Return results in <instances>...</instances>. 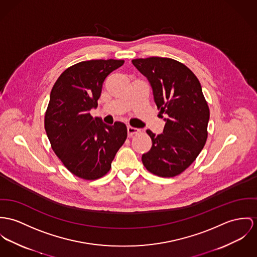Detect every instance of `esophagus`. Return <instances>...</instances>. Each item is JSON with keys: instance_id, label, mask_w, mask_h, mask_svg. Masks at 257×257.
Listing matches in <instances>:
<instances>
[{"instance_id": "34e87169", "label": "esophagus", "mask_w": 257, "mask_h": 257, "mask_svg": "<svg viewBox=\"0 0 257 257\" xmlns=\"http://www.w3.org/2000/svg\"><path fill=\"white\" fill-rule=\"evenodd\" d=\"M127 132H128V136H129V137H132V136L138 134L139 129L134 128V127H132V126H128V127H127Z\"/></svg>"}]
</instances>
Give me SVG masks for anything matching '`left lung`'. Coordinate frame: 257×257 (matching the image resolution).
<instances>
[{
	"instance_id": "obj_1",
	"label": "left lung",
	"mask_w": 257,
	"mask_h": 257,
	"mask_svg": "<svg viewBox=\"0 0 257 257\" xmlns=\"http://www.w3.org/2000/svg\"><path fill=\"white\" fill-rule=\"evenodd\" d=\"M150 81L161 117L163 133L152 139L151 150L142 156L144 166L159 177H175L198 158L207 140L209 107L197 76L185 64L169 58L132 60Z\"/></svg>"
}]
</instances>
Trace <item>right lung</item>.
I'll return each mask as SVG.
<instances>
[{
	"label": "right lung",
	"instance_id": "add662e5",
	"mask_svg": "<svg viewBox=\"0 0 257 257\" xmlns=\"http://www.w3.org/2000/svg\"><path fill=\"white\" fill-rule=\"evenodd\" d=\"M123 63V59L81 61L66 68L52 89L45 130L59 160L81 179L104 176L127 138L124 123L110 126L90 114L98 105L103 81Z\"/></svg>",
	"mask_w": 257,
	"mask_h": 257
}]
</instances>
